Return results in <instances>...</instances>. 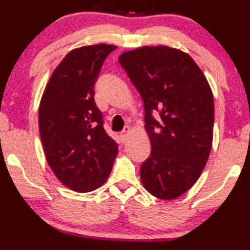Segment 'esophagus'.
I'll return each mask as SVG.
<instances>
[{
    "label": "esophagus",
    "mask_w": 250,
    "mask_h": 250,
    "mask_svg": "<svg viewBox=\"0 0 250 250\" xmlns=\"http://www.w3.org/2000/svg\"><path fill=\"white\" fill-rule=\"evenodd\" d=\"M129 133H131V128H129L128 126H126V127L124 128V131H123V132L121 133V134H119V136H121V140H122L123 143L126 142V140H127V136H128Z\"/></svg>",
    "instance_id": "esophagus-1"
}]
</instances>
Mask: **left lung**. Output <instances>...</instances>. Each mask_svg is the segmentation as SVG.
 <instances>
[{"mask_svg":"<svg viewBox=\"0 0 250 250\" xmlns=\"http://www.w3.org/2000/svg\"><path fill=\"white\" fill-rule=\"evenodd\" d=\"M145 104L151 153L141 165L145 189L172 200L190 190L213 145L214 99L189 54L166 45L142 46L118 58Z\"/></svg>","mask_w":250,"mask_h":250,"instance_id":"obj_1","label":"left lung"}]
</instances>
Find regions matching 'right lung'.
<instances>
[{
	"instance_id": "obj_1",
	"label": "right lung",
	"mask_w": 250,
	"mask_h": 250,
	"mask_svg": "<svg viewBox=\"0 0 250 250\" xmlns=\"http://www.w3.org/2000/svg\"><path fill=\"white\" fill-rule=\"evenodd\" d=\"M112 44L71 50L44 88L39 126L46 162L63 186L91 192L108 180L118 145L105 133L94 101V84Z\"/></svg>"
}]
</instances>
